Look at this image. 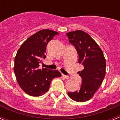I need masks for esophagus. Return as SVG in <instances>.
<instances>
[{
    "label": "esophagus",
    "mask_w": 120,
    "mask_h": 120,
    "mask_svg": "<svg viewBox=\"0 0 120 120\" xmlns=\"http://www.w3.org/2000/svg\"><path fill=\"white\" fill-rule=\"evenodd\" d=\"M62 77H64V78H65V79H70V77H69V76H66V75H64V74H62Z\"/></svg>",
    "instance_id": "34e87169"
}]
</instances>
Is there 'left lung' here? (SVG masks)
<instances>
[{
  "instance_id": "1",
  "label": "left lung",
  "mask_w": 120,
  "mask_h": 120,
  "mask_svg": "<svg viewBox=\"0 0 120 120\" xmlns=\"http://www.w3.org/2000/svg\"><path fill=\"white\" fill-rule=\"evenodd\" d=\"M66 35L76 49L78 62L83 65V69L78 72L82 77L80 88L68 92V96L75 101L84 102L91 99L101 86L106 74V59L99 45L86 32L77 30Z\"/></svg>"
}]
</instances>
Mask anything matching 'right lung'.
I'll return each instance as SVG.
<instances>
[{"mask_svg":"<svg viewBox=\"0 0 120 120\" xmlns=\"http://www.w3.org/2000/svg\"><path fill=\"white\" fill-rule=\"evenodd\" d=\"M56 31L43 29L29 37L18 50L14 59V71L23 91L30 96L38 97L48 91L51 81L61 76L58 70L39 68L41 59L45 58L46 46Z\"/></svg>","mask_w":120,"mask_h":120,"instance_id":"obj_1","label":"right lung"}]
</instances>
